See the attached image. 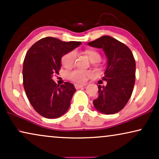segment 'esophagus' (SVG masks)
Masks as SVG:
<instances>
[{
	"label": "esophagus",
	"mask_w": 159,
	"mask_h": 159,
	"mask_svg": "<svg viewBox=\"0 0 159 159\" xmlns=\"http://www.w3.org/2000/svg\"><path fill=\"white\" fill-rule=\"evenodd\" d=\"M84 85H83V84H75V88L76 89H80V88H83Z\"/></svg>",
	"instance_id": "esophagus-1"
}]
</instances>
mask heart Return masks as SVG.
Wrapping results in <instances>:
<instances>
[{
  "instance_id": "heart-1",
  "label": "heart",
  "mask_w": 159,
  "mask_h": 159,
  "mask_svg": "<svg viewBox=\"0 0 159 159\" xmlns=\"http://www.w3.org/2000/svg\"><path fill=\"white\" fill-rule=\"evenodd\" d=\"M85 53L88 56L91 62L97 63L101 60V55L99 52L95 51V50H86ZM76 56H77V53H76L75 51H71L65 53L61 59L62 66L65 68H70L75 64ZM90 75L91 72L89 71L75 69V70L70 71L67 77H68L69 80L75 82V83H83Z\"/></svg>"
}]
</instances>
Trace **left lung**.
<instances>
[{
  "instance_id": "left-lung-1",
  "label": "left lung",
  "mask_w": 159,
  "mask_h": 159,
  "mask_svg": "<svg viewBox=\"0 0 159 159\" xmlns=\"http://www.w3.org/2000/svg\"><path fill=\"white\" fill-rule=\"evenodd\" d=\"M88 45L103 48L108 58L103 77L106 84L98 85L99 95L93 105L103 114H116L123 109L133 91L136 68L133 54L125 44L110 36L101 37Z\"/></svg>"
}]
</instances>
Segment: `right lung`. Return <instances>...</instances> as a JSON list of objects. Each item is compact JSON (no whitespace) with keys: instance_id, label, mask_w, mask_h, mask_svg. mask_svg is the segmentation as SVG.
I'll use <instances>...</instances> for the list:
<instances>
[{"instance_id":"1","label":"right lung","mask_w":159,"mask_h":159,"mask_svg":"<svg viewBox=\"0 0 159 159\" xmlns=\"http://www.w3.org/2000/svg\"><path fill=\"white\" fill-rule=\"evenodd\" d=\"M81 42H64L52 37L40 39L30 47L23 64V84L34 109L47 119L58 118L66 112L76 91L73 84L59 86L52 80L61 69V58Z\"/></svg>"}]
</instances>
